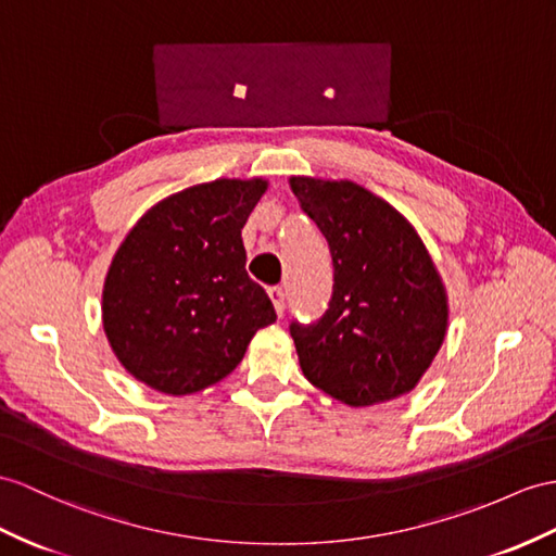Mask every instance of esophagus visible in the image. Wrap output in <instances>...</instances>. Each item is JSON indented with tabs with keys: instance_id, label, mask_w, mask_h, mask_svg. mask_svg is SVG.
Masks as SVG:
<instances>
[{
	"instance_id": "34e87169",
	"label": "esophagus",
	"mask_w": 556,
	"mask_h": 556,
	"mask_svg": "<svg viewBox=\"0 0 556 556\" xmlns=\"http://www.w3.org/2000/svg\"><path fill=\"white\" fill-rule=\"evenodd\" d=\"M268 296H270V302H274V306H276V314L282 316V311H286V288H280V286L270 288Z\"/></svg>"
}]
</instances>
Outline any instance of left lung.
Instances as JSON below:
<instances>
[{"label":"left lung","instance_id":"1","mask_svg":"<svg viewBox=\"0 0 556 556\" xmlns=\"http://www.w3.org/2000/svg\"><path fill=\"white\" fill-rule=\"evenodd\" d=\"M332 254L330 308L292 323L306 380L351 408L413 391L448 334L451 306L427 245L405 216L346 179L290 176Z\"/></svg>","mask_w":556,"mask_h":556}]
</instances>
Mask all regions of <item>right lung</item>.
<instances>
[{
	"instance_id": "add662e5",
	"label": "right lung",
	"mask_w": 556,
	"mask_h": 556,
	"mask_svg": "<svg viewBox=\"0 0 556 556\" xmlns=\"http://www.w3.org/2000/svg\"><path fill=\"white\" fill-rule=\"evenodd\" d=\"M264 176L216 179L162 198L119 242L103 280L105 340L134 380L188 396L231 375L276 320L248 276L242 226Z\"/></svg>"
}]
</instances>
